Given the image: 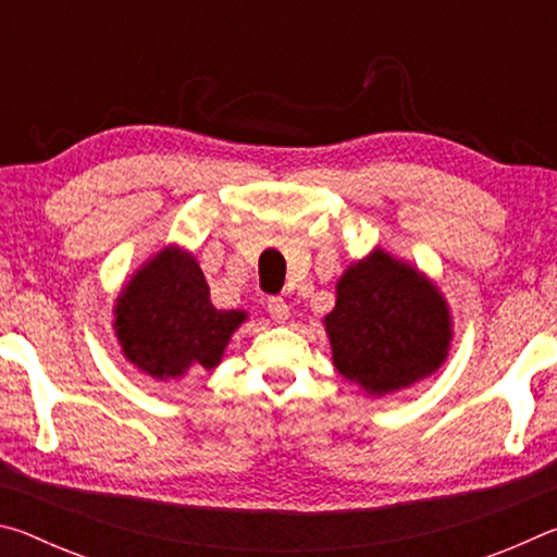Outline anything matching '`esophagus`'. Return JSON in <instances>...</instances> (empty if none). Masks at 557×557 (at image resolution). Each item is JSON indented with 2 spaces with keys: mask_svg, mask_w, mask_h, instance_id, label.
<instances>
[{
  "mask_svg": "<svg viewBox=\"0 0 557 557\" xmlns=\"http://www.w3.org/2000/svg\"><path fill=\"white\" fill-rule=\"evenodd\" d=\"M268 314L272 317V322L285 324L289 319V305L282 297H270L268 299Z\"/></svg>",
  "mask_w": 557,
  "mask_h": 557,
  "instance_id": "34e87169",
  "label": "esophagus"
}]
</instances>
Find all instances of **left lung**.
Masks as SVG:
<instances>
[{
    "instance_id": "obj_1",
    "label": "left lung",
    "mask_w": 557,
    "mask_h": 557,
    "mask_svg": "<svg viewBox=\"0 0 557 557\" xmlns=\"http://www.w3.org/2000/svg\"><path fill=\"white\" fill-rule=\"evenodd\" d=\"M324 326L336 371L379 398L435 373L451 342L447 299L381 248L338 277Z\"/></svg>"
}]
</instances>
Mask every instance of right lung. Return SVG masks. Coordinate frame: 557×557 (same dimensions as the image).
Listing matches in <instances>:
<instances>
[{"mask_svg": "<svg viewBox=\"0 0 557 557\" xmlns=\"http://www.w3.org/2000/svg\"><path fill=\"white\" fill-rule=\"evenodd\" d=\"M209 295L191 252L174 245L159 250L122 287L115 305L112 329L127 361L157 381L215 369L248 314L215 309Z\"/></svg>", "mask_w": 557, "mask_h": 557, "instance_id": "1", "label": "right lung"}]
</instances>
